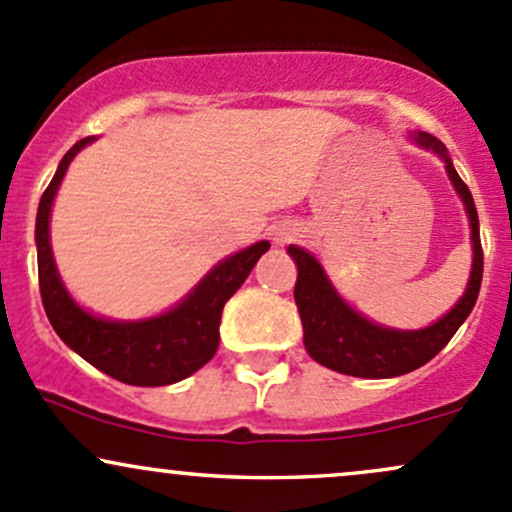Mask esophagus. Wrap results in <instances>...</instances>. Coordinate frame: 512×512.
<instances>
[{"instance_id": "1", "label": "esophagus", "mask_w": 512, "mask_h": 512, "mask_svg": "<svg viewBox=\"0 0 512 512\" xmlns=\"http://www.w3.org/2000/svg\"><path fill=\"white\" fill-rule=\"evenodd\" d=\"M291 235H294V228H284L282 233H277V240H286V238H291Z\"/></svg>"}]
</instances>
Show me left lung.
I'll return each mask as SVG.
<instances>
[{"label": "left lung", "mask_w": 512, "mask_h": 512, "mask_svg": "<svg viewBox=\"0 0 512 512\" xmlns=\"http://www.w3.org/2000/svg\"><path fill=\"white\" fill-rule=\"evenodd\" d=\"M413 140L423 145L425 150H435L445 160L449 179H452L454 189L462 196L464 209L469 213L471 245H474L469 284H466L464 296L457 301V306L428 328H381L372 320L359 316L355 308H350L340 299L311 252L289 245V255L294 257L296 267H299L294 301L299 306L303 323V345H306L308 355L333 372L364 376V379H389V376L413 372V369L428 364L452 340V335L457 333L459 325L464 323L476 299H479L481 277H484V250H481L479 213H476L474 199H471L469 187L454 170L452 160L447 157V148L440 140L423 131L413 133Z\"/></svg>", "instance_id": "1"}]
</instances>
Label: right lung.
Here are the masks:
<instances>
[{"label": "right lung", "instance_id": "right-lung-1", "mask_svg": "<svg viewBox=\"0 0 512 512\" xmlns=\"http://www.w3.org/2000/svg\"><path fill=\"white\" fill-rule=\"evenodd\" d=\"M94 138H82L67 150L58 172L41 196L36 216L38 286L46 316L55 333L70 350L87 359L99 372L131 386H167L192 376L218 350V325L223 306L247 274L269 250L267 240L235 252L196 284V289L172 311L148 320H106L87 313L72 301L60 282L50 250L48 223L55 192L63 182L67 165Z\"/></svg>", "mask_w": 512, "mask_h": 512}]
</instances>
